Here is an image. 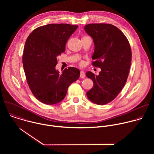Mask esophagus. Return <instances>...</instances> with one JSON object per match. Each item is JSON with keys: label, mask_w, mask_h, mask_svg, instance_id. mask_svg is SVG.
I'll use <instances>...</instances> for the list:
<instances>
[{"label": "esophagus", "mask_w": 154, "mask_h": 154, "mask_svg": "<svg viewBox=\"0 0 154 154\" xmlns=\"http://www.w3.org/2000/svg\"><path fill=\"white\" fill-rule=\"evenodd\" d=\"M80 78H82V79L85 78V74L84 71H80Z\"/></svg>", "instance_id": "34e87169"}]
</instances>
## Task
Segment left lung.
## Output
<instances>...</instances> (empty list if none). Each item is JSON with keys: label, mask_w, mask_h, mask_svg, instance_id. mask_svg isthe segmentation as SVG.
Returning a JSON list of instances; mask_svg holds the SVG:
<instances>
[{"label": "left lung", "mask_w": 154, "mask_h": 154, "mask_svg": "<svg viewBox=\"0 0 154 154\" xmlns=\"http://www.w3.org/2000/svg\"><path fill=\"white\" fill-rule=\"evenodd\" d=\"M84 29L94 44L93 65L101 69L97 75L86 72L94 83L86 96L96 104L105 105L118 96L126 83L131 60L130 44L124 34L112 24H90Z\"/></svg>", "instance_id": "left-lung-1"}]
</instances>
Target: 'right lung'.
Masks as SVG:
<instances>
[{
    "mask_svg": "<svg viewBox=\"0 0 154 154\" xmlns=\"http://www.w3.org/2000/svg\"><path fill=\"white\" fill-rule=\"evenodd\" d=\"M78 26L51 24L35 29L27 38L23 63L26 79L34 96L47 105L59 103L69 86L80 76V71L69 67L61 74L55 69L57 57L64 52L66 44Z\"/></svg>",
    "mask_w": 154,
    "mask_h": 154,
    "instance_id": "1",
    "label": "right lung"
}]
</instances>
